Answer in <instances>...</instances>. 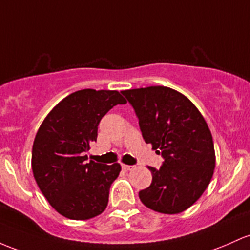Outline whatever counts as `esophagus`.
Masks as SVG:
<instances>
[{"instance_id":"obj_1","label":"esophagus","mask_w":250,"mask_h":250,"mask_svg":"<svg viewBox=\"0 0 250 250\" xmlns=\"http://www.w3.org/2000/svg\"><path fill=\"white\" fill-rule=\"evenodd\" d=\"M122 169H123V171H125V172H128V171H133V169H134V166H130V165H125V164H123V165H122Z\"/></svg>"}]
</instances>
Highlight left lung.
Listing matches in <instances>:
<instances>
[{
  "label": "left lung",
  "instance_id": "left-lung-1",
  "mask_svg": "<svg viewBox=\"0 0 250 250\" xmlns=\"http://www.w3.org/2000/svg\"><path fill=\"white\" fill-rule=\"evenodd\" d=\"M139 117L146 144L165 159L152 172V184L139 192L142 204L175 215L193 205L207 190L216 165L212 135L201 111L177 90L147 86L123 90Z\"/></svg>",
  "mask_w": 250,
  "mask_h": 250
}]
</instances>
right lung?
<instances>
[{
  "instance_id": "obj_1",
  "label": "right lung",
  "mask_w": 250,
  "mask_h": 250,
  "mask_svg": "<svg viewBox=\"0 0 250 250\" xmlns=\"http://www.w3.org/2000/svg\"><path fill=\"white\" fill-rule=\"evenodd\" d=\"M127 101L116 90L84 89L68 95L48 112L35 135L32 169L40 191L64 217L85 221L101 215L121 165L85 163L97 139L100 121Z\"/></svg>"
}]
</instances>
